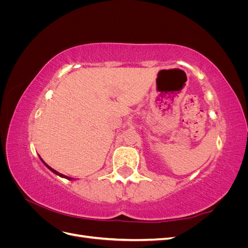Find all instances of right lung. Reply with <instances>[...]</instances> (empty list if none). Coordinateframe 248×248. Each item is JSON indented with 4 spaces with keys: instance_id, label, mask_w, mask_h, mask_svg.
<instances>
[{
    "instance_id": "right-lung-1",
    "label": "right lung",
    "mask_w": 248,
    "mask_h": 248,
    "mask_svg": "<svg viewBox=\"0 0 248 248\" xmlns=\"http://www.w3.org/2000/svg\"><path fill=\"white\" fill-rule=\"evenodd\" d=\"M42 161H43V160H42ZM43 163H44V164H46V167H47V168H48V169H49V170H50L51 171H54L56 175H58V176H60V177H63V178H66V179H70V178H68V177H66V176H64V175H62V174H60V172H58V171H57V170H55L54 169H51V168H50L49 166H47V164H46V162H44V161H43Z\"/></svg>"
}]
</instances>
